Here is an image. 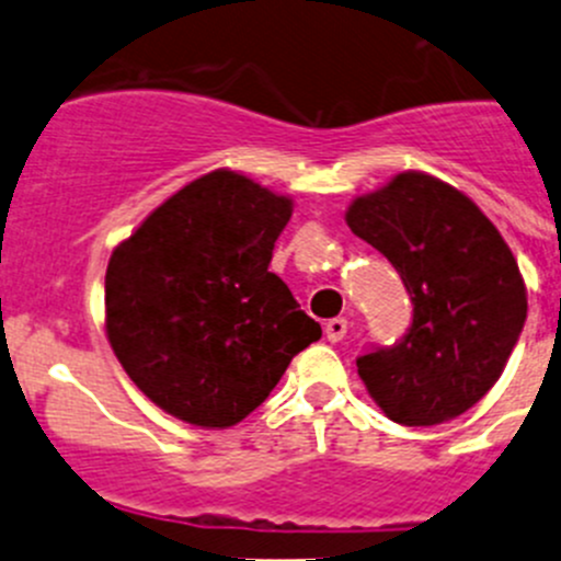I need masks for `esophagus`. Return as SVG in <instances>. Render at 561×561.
I'll return each instance as SVG.
<instances>
[{
  "label": "esophagus",
  "instance_id": "34e87169",
  "mask_svg": "<svg viewBox=\"0 0 561 561\" xmlns=\"http://www.w3.org/2000/svg\"><path fill=\"white\" fill-rule=\"evenodd\" d=\"M347 328H350L347 317H333V320H328L325 322L328 342H342V339L347 336Z\"/></svg>",
  "mask_w": 561,
  "mask_h": 561
}]
</instances>
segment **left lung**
<instances>
[{"label":"left lung","mask_w":561,"mask_h":561,"mask_svg":"<svg viewBox=\"0 0 561 561\" xmlns=\"http://www.w3.org/2000/svg\"><path fill=\"white\" fill-rule=\"evenodd\" d=\"M344 219L412 298L407 336L360 355V380L390 421H454L494 388L522 336L526 285L511 247L463 192L421 171L355 197Z\"/></svg>","instance_id":"8db88e82"}]
</instances>
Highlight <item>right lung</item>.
I'll return each instance as SVG.
<instances>
[{
    "label": "right lung",
    "mask_w": 561,
    "mask_h": 561,
    "mask_svg": "<svg viewBox=\"0 0 561 561\" xmlns=\"http://www.w3.org/2000/svg\"><path fill=\"white\" fill-rule=\"evenodd\" d=\"M293 201L219 168L181 186L105 271V333L160 410L228 428L263 404L293 355L322 336L271 274Z\"/></svg>",
    "instance_id": "obj_1"
}]
</instances>
